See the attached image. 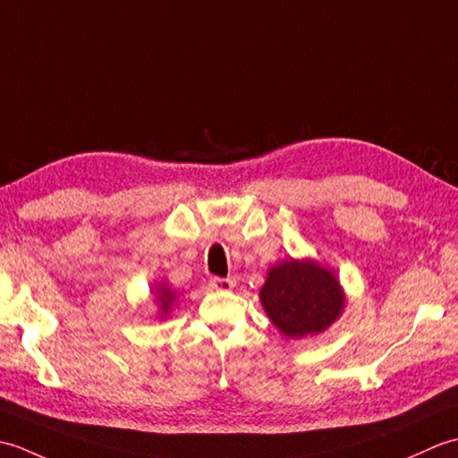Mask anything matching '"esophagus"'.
<instances>
[{
  "instance_id": "34e87169",
  "label": "esophagus",
  "mask_w": 458,
  "mask_h": 458,
  "mask_svg": "<svg viewBox=\"0 0 458 458\" xmlns=\"http://www.w3.org/2000/svg\"><path fill=\"white\" fill-rule=\"evenodd\" d=\"M236 285L234 277H212L210 279V287L216 291H228Z\"/></svg>"
}]
</instances>
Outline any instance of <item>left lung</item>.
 <instances>
[{"label":"left lung","instance_id":"8db88e82","mask_svg":"<svg viewBox=\"0 0 458 458\" xmlns=\"http://www.w3.org/2000/svg\"><path fill=\"white\" fill-rule=\"evenodd\" d=\"M261 305L289 338L323 333L344 307L336 277L313 261L289 259L269 271Z\"/></svg>","mask_w":458,"mask_h":458}]
</instances>
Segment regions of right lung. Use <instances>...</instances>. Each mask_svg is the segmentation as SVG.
Listing matches in <instances>:
<instances>
[{
	"mask_svg": "<svg viewBox=\"0 0 458 458\" xmlns=\"http://www.w3.org/2000/svg\"><path fill=\"white\" fill-rule=\"evenodd\" d=\"M159 301H161V310L163 313H167L169 310V307L173 305V301H174V295H173V291H169V287H161L159 289Z\"/></svg>",
	"mask_w": 458,
	"mask_h": 458,
	"instance_id": "add662e5",
	"label": "right lung"
}]
</instances>
